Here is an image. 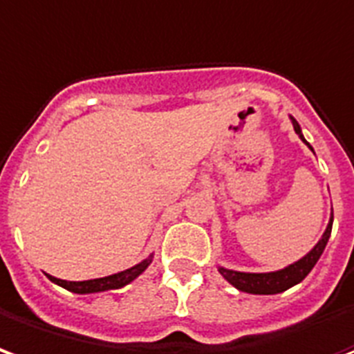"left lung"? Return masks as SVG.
Segmentation results:
<instances>
[{
	"label": "left lung",
	"instance_id": "obj_1",
	"mask_svg": "<svg viewBox=\"0 0 354 354\" xmlns=\"http://www.w3.org/2000/svg\"><path fill=\"white\" fill-rule=\"evenodd\" d=\"M294 126V131L298 133V138L306 143V145L313 151V147L309 145L304 133H301L300 124L296 122V118L290 117ZM332 223H334V213L330 215L328 226L326 230L321 236V239L317 241L313 249L301 257L300 260H296L292 264H288L283 270H277V272H268V273H251V272H236V270H228V268H223L218 266V273L223 275L224 279L228 281L232 286H236L237 290L241 292H249V294H279L290 286L298 285L301 281L308 277V273L313 270V266L317 264V260L321 259L322 251L324 247L328 243L330 239V232H332Z\"/></svg>",
	"mask_w": 354,
	"mask_h": 354
}]
</instances>
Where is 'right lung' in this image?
Listing matches in <instances>:
<instances>
[{"label":"right lung","mask_w":354,"mask_h":354,"mask_svg":"<svg viewBox=\"0 0 354 354\" xmlns=\"http://www.w3.org/2000/svg\"><path fill=\"white\" fill-rule=\"evenodd\" d=\"M154 254L147 257L145 260H141L139 264L131 266L124 272L113 273V275H107V277H100V279H88V281H64L56 279L53 275H48V279L56 283V285L64 286L66 290H71L75 294H95V292H105V290H117V288H122L128 283H131L133 279H138L141 273L145 272L147 268L151 266Z\"/></svg>","instance_id":"add662e5"}]
</instances>
